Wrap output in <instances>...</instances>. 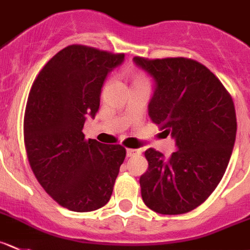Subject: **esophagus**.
<instances>
[{
	"label": "esophagus",
	"mask_w": 250,
	"mask_h": 250,
	"mask_svg": "<svg viewBox=\"0 0 250 250\" xmlns=\"http://www.w3.org/2000/svg\"><path fill=\"white\" fill-rule=\"evenodd\" d=\"M139 154V150L137 149H127V156L130 157V156H134V155Z\"/></svg>",
	"instance_id": "34e87169"
}]
</instances>
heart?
<instances>
[{"instance_id": "heart-1", "label": "heart", "mask_w": 250, "mask_h": 250, "mask_svg": "<svg viewBox=\"0 0 250 250\" xmlns=\"http://www.w3.org/2000/svg\"><path fill=\"white\" fill-rule=\"evenodd\" d=\"M129 78H130V83H132V86L147 84L145 77L143 76V74L138 73V72H132V73L129 74Z\"/></svg>"}]
</instances>
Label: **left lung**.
<instances>
[{
	"mask_svg": "<svg viewBox=\"0 0 250 250\" xmlns=\"http://www.w3.org/2000/svg\"><path fill=\"white\" fill-rule=\"evenodd\" d=\"M155 82L149 116L177 151L150 147L140 177L143 202L162 215L186 214L205 202L224 177L237 132L231 95L204 64L184 57L133 58Z\"/></svg>",
	"mask_w": 250,
	"mask_h": 250,
	"instance_id": "obj_1",
	"label": "left lung"
}]
</instances>
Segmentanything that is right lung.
Returning a JSON list of instances; mask_svg holds the SVG:
<instances>
[{
	"instance_id": "1",
	"label": "right lung",
	"mask_w": 250,
	"mask_h": 250,
	"mask_svg": "<svg viewBox=\"0 0 250 250\" xmlns=\"http://www.w3.org/2000/svg\"><path fill=\"white\" fill-rule=\"evenodd\" d=\"M123 53L71 45L56 53L34 81L24 115L29 164L61 207L88 212L106 205L125 157L121 145L85 139L86 115L95 117L108 72Z\"/></svg>"
}]
</instances>
